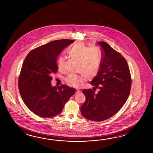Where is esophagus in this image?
I'll return each mask as SVG.
<instances>
[{"instance_id": "esophagus-1", "label": "esophagus", "mask_w": 153, "mask_h": 153, "mask_svg": "<svg viewBox=\"0 0 153 153\" xmlns=\"http://www.w3.org/2000/svg\"><path fill=\"white\" fill-rule=\"evenodd\" d=\"M75 93H76V94H79V93H80V91L79 90H78V89H76V92H75Z\"/></svg>"}]
</instances>
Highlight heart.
I'll list each match as a JSON object with an SVG mask.
<instances>
[{
    "instance_id": "heart-1",
    "label": "heart",
    "mask_w": 153,
    "mask_h": 153,
    "mask_svg": "<svg viewBox=\"0 0 153 153\" xmlns=\"http://www.w3.org/2000/svg\"><path fill=\"white\" fill-rule=\"evenodd\" d=\"M67 53L73 59L79 61L78 72L81 75L69 74L65 78L67 84L74 88H79L87 79L94 78L97 74L101 64V52L95 47L90 48L84 43L79 42L69 49ZM65 59L61 56L57 63V68L62 71L65 68Z\"/></svg>"
}]
</instances>
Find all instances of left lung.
I'll return each instance as SVG.
<instances>
[{
  "label": "left lung",
  "mask_w": 153,
  "mask_h": 153,
  "mask_svg": "<svg viewBox=\"0 0 153 153\" xmlns=\"http://www.w3.org/2000/svg\"><path fill=\"white\" fill-rule=\"evenodd\" d=\"M97 43L102 56L99 72L90 84L94 86L93 90L98 88L99 91L95 93L91 88L82 90L86 101L80 111L88 120L101 121L111 117L123 107L129 96L132 81L124 57L107 42Z\"/></svg>",
  "instance_id": "1"
}]
</instances>
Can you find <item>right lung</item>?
Instances as JSON below:
<instances>
[{"instance_id": "1", "label": "right lung", "mask_w": 153, "mask_h": 153, "mask_svg": "<svg viewBox=\"0 0 153 153\" xmlns=\"http://www.w3.org/2000/svg\"><path fill=\"white\" fill-rule=\"evenodd\" d=\"M73 40H56L33 49L23 61L19 78L20 94L30 111L42 117L61 113L65 103L75 93L66 85L52 86L53 73L57 72V58Z\"/></svg>"}]
</instances>
